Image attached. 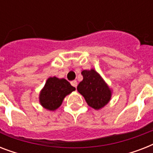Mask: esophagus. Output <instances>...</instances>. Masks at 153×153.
<instances>
[{
	"instance_id": "esophagus-1",
	"label": "esophagus",
	"mask_w": 153,
	"mask_h": 153,
	"mask_svg": "<svg viewBox=\"0 0 153 153\" xmlns=\"http://www.w3.org/2000/svg\"><path fill=\"white\" fill-rule=\"evenodd\" d=\"M71 84L72 86H74V87H75V88H76L77 86H78V82H77L76 80H74V81L71 82Z\"/></svg>"
}]
</instances>
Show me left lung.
<instances>
[{
    "mask_svg": "<svg viewBox=\"0 0 153 153\" xmlns=\"http://www.w3.org/2000/svg\"><path fill=\"white\" fill-rule=\"evenodd\" d=\"M83 80L77 90L83 96L87 104L95 109L105 106L111 98V91L101 76L94 71H82Z\"/></svg>",
    "mask_w": 153,
    "mask_h": 153,
    "instance_id": "8db88e82",
    "label": "left lung"
}]
</instances>
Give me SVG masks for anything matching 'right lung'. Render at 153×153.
I'll return each mask as SVG.
<instances>
[{
  "label": "right lung",
  "instance_id": "right-lung-1",
  "mask_svg": "<svg viewBox=\"0 0 153 153\" xmlns=\"http://www.w3.org/2000/svg\"><path fill=\"white\" fill-rule=\"evenodd\" d=\"M75 90L65 79L49 78L39 95L41 105L49 110H55L61 105L65 96Z\"/></svg>",
  "mask_w": 153,
  "mask_h": 153
}]
</instances>
